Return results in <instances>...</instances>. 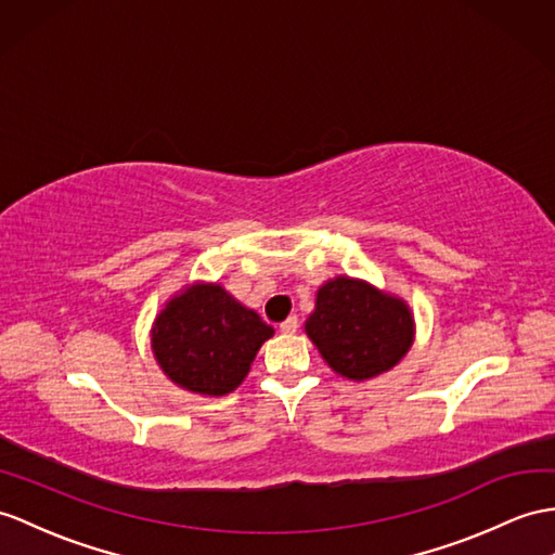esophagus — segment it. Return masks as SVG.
I'll return each mask as SVG.
<instances>
[{
	"label": "esophagus",
	"mask_w": 555,
	"mask_h": 555,
	"mask_svg": "<svg viewBox=\"0 0 555 555\" xmlns=\"http://www.w3.org/2000/svg\"><path fill=\"white\" fill-rule=\"evenodd\" d=\"M296 330H299V318H296V315H289L285 322L280 324V332L282 334H294Z\"/></svg>",
	"instance_id": "esophagus-1"
}]
</instances>
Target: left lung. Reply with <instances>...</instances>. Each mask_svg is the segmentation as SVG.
Here are the masks:
<instances>
[{"instance_id":"1","label":"left lung","mask_w":555,"mask_h":555,"mask_svg":"<svg viewBox=\"0 0 555 555\" xmlns=\"http://www.w3.org/2000/svg\"><path fill=\"white\" fill-rule=\"evenodd\" d=\"M306 334L336 374L362 382L390 370L408 353L414 322L400 299L367 282L336 278L318 292Z\"/></svg>"}]
</instances>
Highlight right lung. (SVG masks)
Listing matches in <instances>:
<instances>
[{
  "label": "right lung",
  "instance_id": "1",
  "mask_svg": "<svg viewBox=\"0 0 555 555\" xmlns=\"http://www.w3.org/2000/svg\"><path fill=\"white\" fill-rule=\"evenodd\" d=\"M273 327L219 285L176 296L155 320L153 350L173 384L202 396L237 388Z\"/></svg>",
  "mask_w": 555,
  "mask_h": 555
}]
</instances>
